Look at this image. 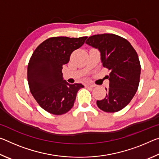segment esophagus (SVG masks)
I'll use <instances>...</instances> for the list:
<instances>
[{
  "instance_id": "34e87169",
  "label": "esophagus",
  "mask_w": 159,
  "mask_h": 159,
  "mask_svg": "<svg viewBox=\"0 0 159 159\" xmlns=\"http://www.w3.org/2000/svg\"><path fill=\"white\" fill-rule=\"evenodd\" d=\"M85 86L87 88H95L96 85H94V84H86Z\"/></svg>"
}]
</instances>
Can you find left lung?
I'll list each match as a JSON object with an SVG mask.
<instances>
[{
	"label": "left lung",
	"mask_w": 159,
	"mask_h": 159,
	"mask_svg": "<svg viewBox=\"0 0 159 159\" xmlns=\"http://www.w3.org/2000/svg\"><path fill=\"white\" fill-rule=\"evenodd\" d=\"M85 43L99 51L102 65L111 71L105 98L97 101V105L105 112L120 111L138 90L141 72L138 54L127 40L115 34L94 35Z\"/></svg>",
	"instance_id": "1"
}]
</instances>
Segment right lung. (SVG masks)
<instances>
[{"label": "right lung", "mask_w": 159, "mask_h": 159, "mask_svg": "<svg viewBox=\"0 0 159 159\" xmlns=\"http://www.w3.org/2000/svg\"><path fill=\"white\" fill-rule=\"evenodd\" d=\"M87 37H52L40 44L32 54L27 79L34 99L45 111L55 115L68 112L74 106L81 83L69 84L61 70L70 55L84 44Z\"/></svg>", "instance_id": "1"}]
</instances>
